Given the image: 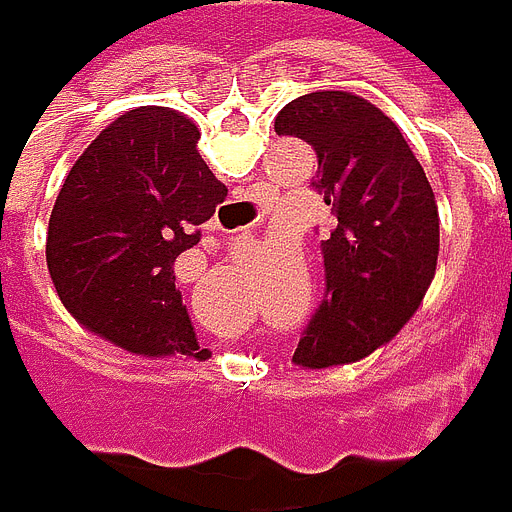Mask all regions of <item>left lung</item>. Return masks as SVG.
Here are the masks:
<instances>
[{"mask_svg": "<svg viewBox=\"0 0 512 512\" xmlns=\"http://www.w3.org/2000/svg\"><path fill=\"white\" fill-rule=\"evenodd\" d=\"M275 131L312 145V189L335 214L321 240L326 295L292 361L309 369L361 361L401 332L433 280V186L398 125L349 91L303 94L280 108Z\"/></svg>", "mask_w": 512, "mask_h": 512, "instance_id": "8db88e82", "label": "left lung"}]
</instances>
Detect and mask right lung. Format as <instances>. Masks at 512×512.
<instances>
[{
  "instance_id": "obj_1",
  "label": "right lung",
  "mask_w": 512,
  "mask_h": 512,
  "mask_svg": "<svg viewBox=\"0 0 512 512\" xmlns=\"http://www.w3.org/2000/svg\"><path fill=\"white\" fill-rule=\"evenodd\" d=\"M180 111L143 105L120 114L68 171L48 220V272L82 326L137 355L203 358L174 289V260L226 186L197 151Z\"/></svg>"
}]
</instances>
